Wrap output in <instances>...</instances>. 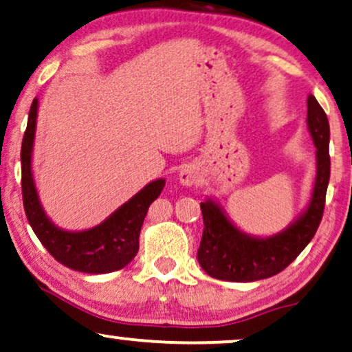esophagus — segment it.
<instances>
[{"mask_svg":"<svg viewBox=\"0 0 352 352\" xmlns=\"http://www.w3.org/2000/svg\"><path fill=\"white\" fill-rule=\"evenodd\" d=\"M199 179H201L199 170L195 166H191V164H188V166H185L180 170V173H179V180H180V184L184 185V186L198 185L199 184Z\"/></svg>","mask_w":352,"mask_h":352,"instance_id":"34e87169","label":"esophagus"}]
</instances>
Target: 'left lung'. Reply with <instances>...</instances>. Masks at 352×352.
<instances>
[{"label":"left lung","instance_id":"left-lung-1","mask_svg":"<svg viewBox=\"0 0 352 352\" xmlns=\"http://www.w3.org/2000/svg\"><path fill=\"white\" fill-rule=\"evenodd\" d=\"M307 129L316 144L317 170L307 208L285 230L272 236L241 232L212 198L201 203L204 232L198 262L206 274L227 282H256L274 277L292 264L316 235L330 180V125L316 98H307Z\"/></svg>","mask_w":352,"mask_h":352}]
</instances>
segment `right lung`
I'll return each mask as SVG.
<instances>
[{"instance_id":"obj_1","label":"right lung","mask_w":352,"mask_h":352,"mask_svg":"<svg viewBox=\"0 0 352 352\" xmlns=\"http://www.w3.org/2000/svg\"><path fill=\"white\" fill-rule=\"evenodd\" d=\"M36 116L38 100L35 98L30 106L21 149L23 209L32 230L46 251L69 269L83 274H109L124 269L137 256L143 220L149 206L161 195L166 180L157 179L148 184L96 227L80 232L59 228L46 215L40 203L32 172Z\"/></svg>"}]
</instances>
